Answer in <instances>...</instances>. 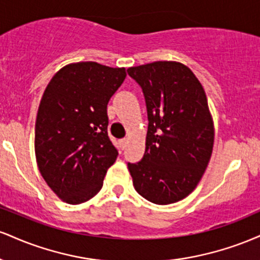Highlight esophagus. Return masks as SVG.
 Segmentation results:
<instances>
[{"instance_id": "esophagus-1", "label": "esophagus", "mask_w": 260, "mask_h": 260, "mask_svg": "<svg viewBox=\"0 0 260 260\" xmlns=\"http://www.w3.org/2000/svg\"><path fill=\"white\" fill-rule=\"evenodd\" d=\"M127 144H128V139H127V138H123V139L120 140V147H121L122 149L126 148Z\"/></svg>"}]
</instances>
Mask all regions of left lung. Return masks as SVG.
<instances>
[{
  "instance_id": "obj_1",
  "label": "left lung",
  "mask_w": 260,
  "mask_h": 260,
  "mask_svg": "<svg viewBox=\"0 0 260 260\" xmlns=\"http://www.w3.org/2000/svg\"><path fill=\"white\" fill-rule=\"evenodd\" d=\"M127 72L142 88L149 121L144 156L128 162L133 186L154 204L176 203L193 192L213 153L207 95L180 62L156 61Z\"/></svg>"
}]
</instances>
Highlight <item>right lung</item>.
Listing matches in <instances>:
<instances>
[{
    "instance_id": "right-lung-1",
    "label": "right lung",
    "mask_w": 260,
    "mask_h": 260,
    "mask_svg": "<svg viewBox=\"0 0 260 260\" xmlns=\"http://www.w3.org/2000/svg\"><path fill=\"white\" fill-rule=\"evenodd\" d=\"M124 78V68L78 62L61 68L45 89L35 122V156L47 186L68 204L98 194L117 159L107 134V104Z\"/></svg>"
}]
</instances>
